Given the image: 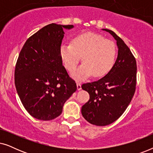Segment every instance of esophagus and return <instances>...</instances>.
<instances>
[{
	"label": "esophagus",
	"instance_id": "34e87169",
	"mask_svg": "<svg viewBox=\"0 0 153 153\" xmlns=\"http://www.w3.org/2000/svg\"><path fill=\"white\" fill-rule=\"evenodd\" d=\"M76 85H77V90H78V91H79V90L81 89V83L77 82Z\"/></svg>",
	"mask_w": 153,
	"mask_h": 153
}]
</instances>
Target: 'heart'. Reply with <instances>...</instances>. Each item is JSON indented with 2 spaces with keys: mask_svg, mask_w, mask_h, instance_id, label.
Here are the masks:
<instances>
[{
  "mask_svg": "<svg viewBox=\"0 0 153 153\" xmlns=\"http://www.w3.org/2000/svg\"><path fill=\"white\" fill-rule=\"evenodd\" d=\"M60 55L70 72L74 71L83 57L84 63L72 74L74 79L81 80L92 74L94 77L107 74L115 62L116 49L114 43L103 35L85 33L75 36L71 45H62Z\"/></svg>",
  "mask_w": 153,
  "mask_h": 153,
  "instance_id": "1",
  "label": "heart"
}]
</instances>
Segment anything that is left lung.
<instances>
[{"label":"left lung","mask_w":153,"mask_h":153,"mask_svg":"<svg viewBox=\"0 0 153 153\" xmlns=\"http://www.w3.org/2000/svg\"><path fill=\"white\" fill-rule=\"evenodd\" d=\"M103 30L117 41L118 57L105 76L81 86L90 95V100L81 108V114L88 122L97 126L109 125L122 116L134 95L137 85V61L129 48L114 31Z\"/></svg>","instance_id":"obj_1"}]
</instances>
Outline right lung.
Wrapping results in <instances>:
<instances>
[{"label":"right lung","mask_w":153,"mask_h":153,"mask_svg":"<svg viewBox=\"0 0 153 153\" xmlns=\"http://www.w3.org/2000/svg\"><path fill=\"white\" fill-rule=\"evenodd\" d=\"M72 28L56 24L43 27L27 39L19 55L14 70L16 91L26 110L38 120L59 116L77 89L60 55L63 29Z\"/></svg>","instance_id":"add662e5"}]
</instances>
